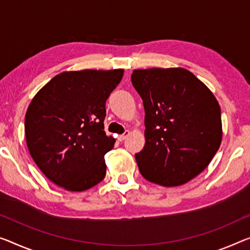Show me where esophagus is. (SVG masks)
<instances>
[{
    "instance_id": "obj_1",
    "label": "esophagus",
    "mask_w": 250,
    "mask_h": 250,
    "mask_svg": "<svg viewBox=\"0 0 250 250\" xmlns=\"http://www.w3.org/2000/svg\"><path fill=\"white\" fill-rule=\"evenodd\" d=\"M129 135V132L128 130H125V133L124 134H121V135H118V141H124L126 137H127Z\"/></svg>"
}]
</instances>
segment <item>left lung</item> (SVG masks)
Segmentation results:
<instances>
[{
    "label": "left lung",
    "mask_w": 250,
    "mask_h": 250,
    "mask_svg": "<svg viewBox=\"0 0 250 250\" xmlns=\"http://www.w3.org/2000/svg\"><path fill=\"white\" fill-rule=\"evenodd\" d=\"M145 110V145L135 159L147 181L181 186L208 167L221 144V109L205 83L183 68L134 70Z\"/></svg>",
    "instance_id": "left-lung-1"
}]
</instances>
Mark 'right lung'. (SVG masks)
Returning <instances> with one entry per match:
<instances>
[{"label":"right lung","mask_w":250,"mask_h":250,"mask_svg":"<svg viewBox=\"0 0 250 250\" xmlns=\"http://www.w3.org/2000/svg\"><path fill=\"white\" fill-rule=\"evenodd\" d=\"M124 70H80L57 75L26 110V145L50 181L68 191H85L106 175L104 156L114 147L106 136V101Z\"/></svg>","instance_id":"obj_1"}]
</instances>
